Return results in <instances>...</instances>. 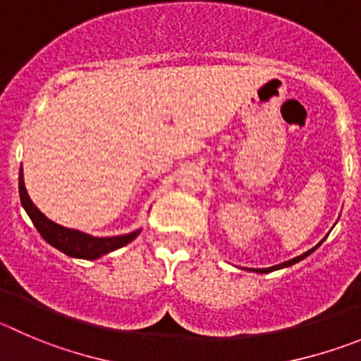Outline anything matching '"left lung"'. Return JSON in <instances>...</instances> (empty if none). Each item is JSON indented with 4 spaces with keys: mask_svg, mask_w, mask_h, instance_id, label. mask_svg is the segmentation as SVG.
<instances>
[{
    "mask_svg": "<svg viewBox=\"0 0 361 361\" xmlns=\"http://www.w3.org/2000/svg\"><path fill=\"white\" fill-rule=\"evenodd\" d=\"M319 245H321V244H319ZM319 245H315V247H313V249H310V251H306L305 255H301V257H298V258H292V260L285 262V264L274 265V267H269V269H258V272H271V271H276V269H283V267H288V265H294V264H298L299 260H302V258H306V257H308V255H312V252L315 251V249H317Z\"/></svg>",
    "mask_w": 361,
    "mask_h": 361,
    "instance_id": "8db88e82",
    "label": "left lung"
}]
</instances>
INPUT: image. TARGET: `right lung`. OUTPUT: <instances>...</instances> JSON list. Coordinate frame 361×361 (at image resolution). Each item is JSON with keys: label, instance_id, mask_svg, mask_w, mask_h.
Returning <instances> with one entry per match:
<instances>
[{"label": "right lung", "instance_id": "obj_1", "mask_svg": "<svg viewBox=\"0 0 361 361\" xmlns=\"http://www.w3.org/2000/svg\"><path fill=\"white\" fill-rule=\"evenodd\" d=\"M19 196H21V204L25 207L26 214L30 215L32 222L35 224L37 231L42 235V238L48 244H51L53 247H56L59 251L66 252L67 257L74 258H85V260H96V258L103 257L106 252L116 251V249L123 247V245L130 244L133 238H137V235L140 231H133L130 235H123V237H90V235L82 233V231L76 230H67V228L60 226L56 222L49 221L35 204L30 200L28 192H26L25 180H23V167L21 173H19Z\"/></svg>", "mask_w": 361, "mask_h": 361}]
</instances>
